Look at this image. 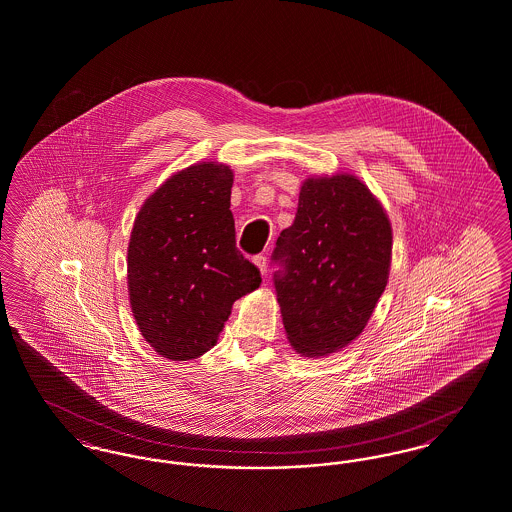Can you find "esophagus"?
I'll return each mask as SVG.
<instances>
[{"label": "esophagus", "instance_id": "1", "mask_svg": "<svg viewBox=\"0 0 512 512\" xmlns=\"http://www.w3.org/2000/svg\"><path fill=\"white\" fill-rule=\"evenodd\" d=\"M253 263H255V265H257V268H259V270H261V272H263V274H265V272H266V257H265V255H255V257H253Z\"/></svg>", "mask_w": 512, "mask_h": 512}]
</instances>
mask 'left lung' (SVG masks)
Returning a JSON list of instances; mask_svg holds the SVG:
<instances>
[{
	"instance_id": "8db88e82",
	"label": "left lung",
	"mask_w": 512,
	"mask_h": 512,
	"mask_svg": "<svg viewBox=\"0 0 512 512\" xmlns=\"http://www.w3.org/2000/svg\"><path fill=\"white\" fill-rule=\"evenodd\" d=\"M390 251L389 217L366 184L352 175L305 181L272 251L291 347L312 358L354 341L385 291Z\"/></svg>"
}]
</instances>
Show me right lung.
<instances>
[{"label":"right lung","mask_w":512,"mask_h":512,"mask_svg":"<svg viewBox=\"0 0 512 512\" xmlns=\"http://www.w3.org/2000/svg\"><path fill=\"white\" fill-rule=\"evenodd\" d=\"M228 165H190L144 202L127 249L131 310L144 339L169 360L217 343L234 301L261 284L236 247Z\"/></svg>","instance_id":"add662e5"}]
</instances>
